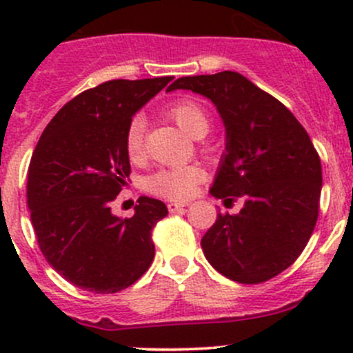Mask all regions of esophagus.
<instances>
[{
	"label": "esophagus",
	"mask_w": 353,
	"mask_h": 353,
	"mask_svg": "<svg viewBox=\"0 0 353 353\" xmlns=\"http://www.w3.org/2000/svg\"><path fill=\"white\" fill-rule=\"evenodd\" d=\"M184 206H188V203H177V201H169V203H167V208H169L170 213L179 212V210H183Z\"/></svg>",
	"instance_id": "34e87169"
}]
</instances>
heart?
I'll list each match as a JSON object with an SVG mask.
<instances>
[{
  "label": "heart",
  "instance_id": "b5f03b06",
  "mask_svg": "<svg viewBox=\"0 0 353 353\" xmlns=\"http://www.w3.org/2000/svg\"><path fill=\"white\" fill-rule=\"evenodd\" d=\"M167 116L190 137L201 138L210 130V116L201 104L194 101H179L167 109ZM145 117L137 114L131 117L124 133V150L131 160H138L143 154ZM203 181V170L196 165L170 167L150 176L145 183L147 190L157 196L170 199H186L194 193Z\"/></svg>",
  "mask_w": 353,
  "mask_h": 353
}]
</instances>
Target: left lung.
<instances>
[{"instance_id":"8db88e82","label":"left lung","mask_w":353,"mask_h":353,"mask_svg":"<svg viewBox=\"0 0 353 353\" xmlns=\"http://www.w3.org/2000/svg\"><path fill=\"white\" fill-rule=\"evenodd\" d=\"M196 92L219 109L227 154L210 193L239 213H219L203 236L210 265L239 283H263L301 256L314 230L321 160L307 131L279 99L236 71L177 78L167 90Z\"/></svg>"}]
</instances>
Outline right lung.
I'll return each instance as SVG.
<instances>
[{
    "mask_svg": "<svg viewBox=\"0 0 353 353\" xmlns=\"http://www.w3.org/2000/svg\"><path fill=\"white\" fill-rule=\"evenodd\" d=\"M170 80H109L81 92L58 110L32 154L27 205L39 248L63 279L83 290L116 294L154 261L152 230L167 206L141 196L134 215L119 219L110 203L131 174L128 124Z\"/></svg>",
    "mask_w": 353,
    "mask_h": 353,
    "instance_id": "right-lung-1",
    "label": "right lung"
}]
</instances>
